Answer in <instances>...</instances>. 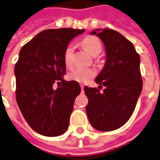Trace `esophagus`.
<instances>
[{
	"label": "esophagus",
	"mask_w": 160,
	"mask_h": 160,
	"mask_svg": "<svg viewBox=\"0 0 160 160\" xmlns=\"http://www.w3.org/2000/svg\"><path fill=\"white\" fill-rule=\"evenodd\" d=\"M80 88H81V90L83 91V89H84V85H82V84H80Z\"/></svg>",
	"instance_id": "esophagus-1"
}]
</instances>
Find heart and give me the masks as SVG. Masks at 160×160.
Masks as SVG:
<instances>
[{"label":"heart","instance_id":"1","mask_svg":"<svg viewBox=\"0 0 160 160\" xmlns=\"http://www.w3.org/2000/svg\"><path fill=\"white\" fill-rule=\"evenodd\" d=\"M81 46L92 56H97L102 51V43L95 36H87L81 41ZM72 45H67L63 51V63L66 67L72 65ZM96 76V71L92 68H76L68 73V79L77 82H87Z\"/></svg>","mask_w":160,"mask_h":160}]
</instances>
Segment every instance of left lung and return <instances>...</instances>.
Wrapping results in <instances>:
<instances>
[{"label": "left lung", "mask_w": 160, "mask_h": 160, "mask_svg": "<svg viewBox=\"0 0 160 160\" xmlns=\"http://www.w3.org/2000/svg\"><path fill=\"white\" fill-rule=\"evenodd\" d=\"M91 34H97L103 42L106 63L95 80L100 85L98 88H84L88 99L86 112L94 128L112 131L128 122L142 92L140 56L133 43L117 31L97 29ZM102 85L106 88L100 93Z\"/></svg>", "instance_id": "obj_1"}]
</instances>
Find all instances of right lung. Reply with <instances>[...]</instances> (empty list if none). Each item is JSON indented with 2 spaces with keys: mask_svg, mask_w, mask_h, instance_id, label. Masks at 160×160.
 <instances>
[{
  "mask_svg": "<svg viewBox=\"0 0 160 160\" xmlns=\"http://www.w3.org/2000/svg\"><path fill=\"white\" fill-rule=\"evenodd\" d=\"M84 32L73 28L44 30L20 50L14 70L16 99L26 122L41 135L58 136L68 128L80 87L77 81L63 80V51L72 39ZM55 82L59 87L57 90L52 88Z\"/></svg>",
  "mask_w": 160,
  "mask_h": 160,
  "instance_id": "1",
  "label": "right lung"
}]
</instances>
